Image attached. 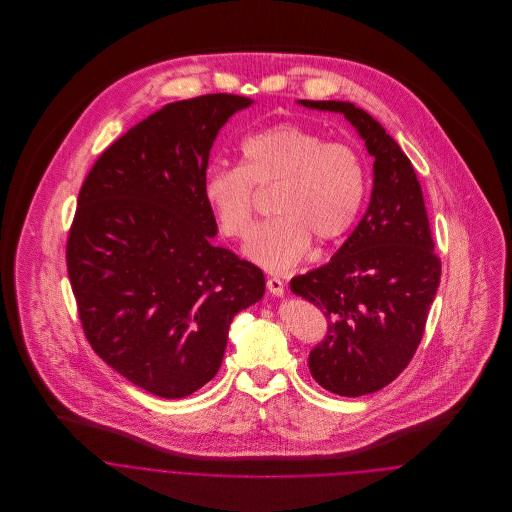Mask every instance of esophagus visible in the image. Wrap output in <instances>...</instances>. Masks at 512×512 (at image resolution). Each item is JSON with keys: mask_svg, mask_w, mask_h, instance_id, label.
<instances>
[{"mask_svg": "<svg viewBox=\"0 0 512 512\" xmlns=\"http://www.w3.org/2000/svg\"><path fill=\"white\" fill-rule=\"evenodd\" d=\"M266 286H268L270 293H274V295H284V292H286V286L280 278H268Z\"/></svg>", "mask_w": 512, "mask_h": 512, "instance_id": "1", "label": "esophagus"}]
</instances>
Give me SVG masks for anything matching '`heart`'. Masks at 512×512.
Returning a JSON list of instances; mask_svg holds the SVG:
<instances>
[{"label":"heart","mask_w":512,"mask_h":512,"mask_svg":"<svg viewBox=\"0 0 512 512\" xmlns=\"http://www.w3.org/2000/svg\"><path fill=\"white\" fill-rule=\"evenodd\" d=\"M240 165H213L203 179V197L219 230L246 240L256 213V189H274L270 213L248 256L272 272H284L309 250L311 238L329 244L345 236L366 195L361 153L345 142H325L309 128L282 122L246 136Z\"/></svg>","instance_id":"b5f03b06"}]
</instances>
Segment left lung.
<instances>
[{"mask_svg":"<svg viewBox=\"0 0 512 512\" xmlns=\"http://www.w3.org/2000/svg\"><path fill=\"white\" fill-rule=\"evenodd\" d=\"M341 112L374 157L365 217L329 264L290 282L317 305L327 335L311 349V376L339 396L388 386L410 365L438 292L441 260L418 175L406 153L363 108L343 100H299Z\"/></svg>","mask_w":512,"mask_h":512,"instance_id":"obj_1","label":"left lung"}]
</instances>
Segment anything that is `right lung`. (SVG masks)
<instances>
[{
  "mask_svg": "<svg viewBox=\"0 0 512 512\" xmlns=\"http://www.w3.org/2000/svg\"><path fill=\"white\" fill-rule=\"evenodd\" d=\"M250 104L205 94L163 106L106 147L78 191L67 272L84 337L161 398L205 386L232 317L264 295L262 270L213 244L203 197L220 128Z\"/></svg>",
  "mask_w": 512,
  "mask_h": 512,
  "instance_id": "obj_1",
  "label": "right lung"
}]
</instances>
